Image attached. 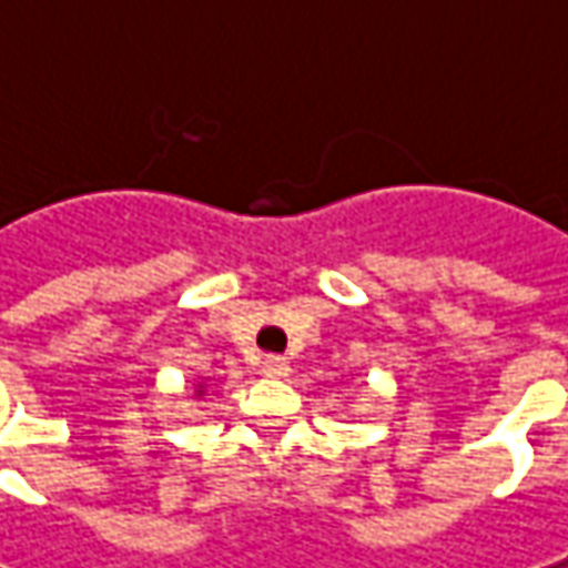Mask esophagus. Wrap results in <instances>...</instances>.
I'll use <instances>...</instances> for the list:
<instances>
[{
	"label": "esophagus",
	"mask_w": 568,
	"mask_h": 568,
	"mask_svg": "<svg viewBox=\"0 0 568 568\" xmlns=\"http://www.w3.org/2000/svg\"><path fill=\"white\" fill-rule=\"evenodd\" d=\"M262 373L272 376V379H284V376L291 373V363L284 361V357H265V361H262Z\"/></svg>",
	"instance_id": "1"
}]
</instances>
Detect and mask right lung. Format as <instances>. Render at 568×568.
<instances>
[{"mask_svg":"<svg viewBox=\"0 0 568 568\" xmlns=\"http://www.w3.org/2000/svg\"><path fill=\"white\" fill-rule=\"evenodd\" d=\"M195 395H205V385H199V388H195Z\"/></svg>","mask_w":568,"mask_h":568,"instance_id":"obj_1","label":"right lung"}]
</instances>
